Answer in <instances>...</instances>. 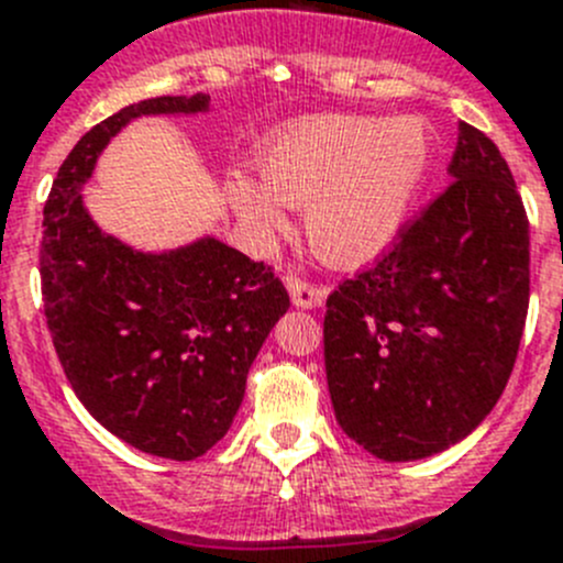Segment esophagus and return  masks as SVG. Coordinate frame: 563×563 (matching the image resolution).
<instances>
[{
    "instance_id": "34e87169",
    "label": "esophagus",
    "mask_w": 563,
    "mask_h": 563,
    "mask_svg": "<svg viewBox=\"0 0 563 563\" xmlns=\"http://www.w3.org/2000/svg\"><path fill=\"white\" fill-rule=\"evenodd\" d=\"M287 290H290L292 303L301 309L320 307L325 301V296H329V287L325 285H312V282H307L301 276H292V273L287 276Z\"/></svg>"
}]
</instances>
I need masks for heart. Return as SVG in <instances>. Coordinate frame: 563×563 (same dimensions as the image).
Segmentation results:
<instances>
[{"mask_svg": "<svg viewBox=\"0 0 563 563\" xmlns=\"http://www.w3.org/2000/svg\"><path fill=\"white\" fill-rule=\"evenodd\" d=\"M431 154L420 118H309L262 148L265 185L238 176L232 201L256 229L278 227L282 205H303L312 249L334 265H356L398 238Z\"/></svg>", "mask_w": 563, "mask_h": 563, "instance_id": "obj_1", "label": "heart"}]
</instances>
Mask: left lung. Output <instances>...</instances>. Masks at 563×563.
Here are the masks:
<instances>
[{
  "label": "left lung",
  "mask_w": 563,
  "mask_h": 563,
  "mask_svg": "<svg viewBox=\"0 0 563 563\" xmlns=\"http://www.w3.org/2000/svg\"><path fill=\"white\" fill-rule=\"evenodd\" d=\"M451 185L325 301L342 431L384 462L456 445L495 409L531 296L528 216L500 148L459 124Z\"/></svg>",
  "instance_id": "1"
}]
</instances>
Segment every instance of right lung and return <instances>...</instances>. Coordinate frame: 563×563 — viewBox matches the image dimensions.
Wrapping results in <instances>:
<instances>
[{
  "mask_svg": "<svg viewBox=\"0 0 563 563\" xmlns=\"http://www.w3.org/2000/svg\"><path fill=\"white\" fill-rule=\"evenodd\" d=\"M210 96H157L85 132L44 207L41 292L68 384L118 439L190 462L229 431L245 376L290 307L282 278L221 240L143 254L90 221L79 187L137 115L201 112Z\"/></svg>",
  "mask_w": 563,
  "mask_h": 563,
  "instance_id": "add662e5",
  "label": "right lung"
}]
</instances>
